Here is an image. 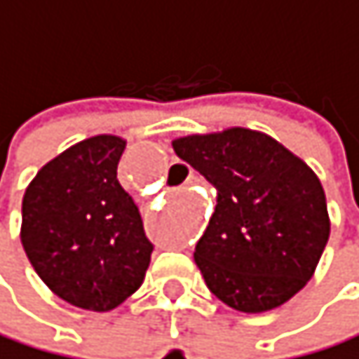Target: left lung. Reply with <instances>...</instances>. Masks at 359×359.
I'll list each match as a JSON object with an SVG mask.
<instances>
[{
	"label": "left lung",
	"mask_w": 359,
	"mask_h": 359,
	"mask_svg": "<svg viewBox=\"0 0 359 359\" xmlns=\"http://www.w3.org/2000/svg\"><path fill=\"white\" fill-rule=\"evenodd\" d=\"M172 147L219 191L194 253L208 290L243 313L287 302L313 276L330 236L315 172L274 138L243 127Z\"/></svg>",
	"instance_id": "obj_1"
}]
</instances>
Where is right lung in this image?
<instances>
[{
  "mask_svg": "<svg viewBox=\"0 0 359 359\" xmlns=\"http://www.w3.org/2000/svg\"><path fill=\"white\" fill-rule=\"evenodd\" d=\"M125 140L93 136L48 161L22 198L20 243L61 300L112 311L144 280L153 243L118 178Z\"/></svg>",
  "mask_w": 359,
  "mask_h": 359,
  "instance_id": "right-lung-1",
  "label": "right lung"
}]
</instances>
